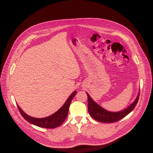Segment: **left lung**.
I'll return each instance as SVG.
<instances>
[{
	"label": "left lung",
	"instance_id": "obj_1",
	"mask_svg": "<svg viewBox=\"0 0 153 153\" xmlns=\"http://www.w3.org/2000/svg\"><path fill=\"white\" fill-rule=\"evenodd\" d=\"M87 95L88 98V110L90 115L97 121L103 123L116 122L129 114L136 107L140 97L139 93L134 102L126 109L118 112H111L99 105L92 99L88 93H87Z\"/></svg>",
	"mask_w": 153,
	"mask_h": 153
}]
</instances>
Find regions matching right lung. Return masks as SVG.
I'll return each mask as SVG.
<instances>
[{"instance_id":"obj_1","label":"right lung","mask_w":153,"mask_h":153,"mask_svg":"<svg viewBox=\"0 0 153 153\" xmlns=\"http://www.w3.org/2000/svg\"><path fill=\"white\" fill-rule=\"evenodd\" d=\"M76 93L77 91H74L73 93H72L64 105L57 111L53 115L45 118H38L30 117L26 114L18 105L17 107L22 116L29 123L42 128H54L61 125L66 118L71 102Z\"/></svg>"}]
</instances>
